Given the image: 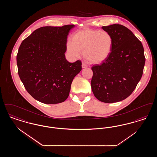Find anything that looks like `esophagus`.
I'll list each match as a JSON object with an SVG mask.
<instances>
[{"label": "esophagus", "instance_id": "esophagus-1", "mask_svg": "<svg viewBox=\"0 0 157 157\" xmlns=\"http://www.w3.org/2000/svg\"><path fill=\"white\" fill-rule=\"evenodd\" d=\"M88 67V65L85 63H84V62H82V68H85V67Z\"/></svg>", "mask_w": 157, "mask_h": 157}]
</instances>
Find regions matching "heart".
I'll return each instance as SVG.
<instances>
[{
    "label": "heart",
    "mask_w": 157,
    "mask_h": 157,
    "mask_svg": "<svg viewBox=\"0 0 157 157\" xmlns=\"http://www.w3.org/2000/svg\"><path fill=\"white\" fill-rule=\"evenodd\" d=\"M112 45L113 38L108 32L86 29L75 33L72 39H68L67 51L70 56L78 58L80 56L81 51H83L86 59L99 63L108 58Z\"/></svg>",
    "instance_id": "heart-1"
}]
</instances>
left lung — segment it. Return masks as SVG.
<instances>
[{
    "mask_svg": "<svg viewBox=\"0 0 157 157\" xmlns=\"http://www.w3.org/2000/svg\"><path fill=\"white\" fill-rule=\"evenodd\" d=\"M102 28L112 36V51L104 62L92 67L91 88L99 101L113 103L134 90L142 77L145 58L142 43L127 27L113 24Z\"/></svg>",
    "mask_w": 157,
    "mask_h": 157,
    "instance_id": "8db88e82",
    "label": "left lung"
}]
</instances>
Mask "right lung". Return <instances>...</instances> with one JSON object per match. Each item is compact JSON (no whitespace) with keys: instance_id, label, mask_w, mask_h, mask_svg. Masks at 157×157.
<instances>
[{"instance_id":"right-lung-1","label":"right lung","mask_w":157,"mask_h":157,"mask_svg":"<svg viewBox=\"0 0 157 157\" xmlns=\"http://www.w3.org/2000/svg\"><path fill=\"white\" fill-rule=\"evenodd\" d=\"M74 27H41L20 45L16 56L18 74L28 92L40 102H64L74 77L82 69L80 60L70 63L65 56L67 35Z\"/></svg>"}]
</instances>
